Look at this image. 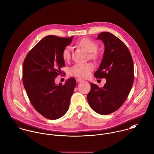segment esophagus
Returning a JSON list of instances; mask_svg holds the SVG:
<instances>
[{
	"label": "esophagus",
	"mask_w": 154,
	"mask_h": 154,
	"mask_svg": "<svg viewBox=\"0 0 154 154\" xmlns=\"http://www.w3.org/2000/svg\"><path fill=\"white\" fill-rule=\"evenodd\" d=\"M76 81H77V82L80 83V82H83V80H82V79H80V78H78V79H76Z\"/></svg>",
	"instance_id": "1"
}]
</instances>
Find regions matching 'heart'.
I'll return each instance as SVG.
<instances>
[{"label": "heart", "mask_w": 154, "mask_h": 154, "mask_svg": "<svg viewBox=\"0 0 154 154\" xmlns=\"http://www.w3.org/2000/svg\"><path fill=\"white\" fill-rule=\"evenodd\" d=\"M78 45L89 52V57L91 59L96 60L99 58L96 51L97 49V43L92 40L88 38H83L77 43ZM62 57L65 61H69L71 58V48L66 46L62 52ZM94 69L92 63H77L73 65L69 69V74L71 75L79 77L80 78H87Z\"/></svg>", "instance_id": "obj_1"}]
</instances>
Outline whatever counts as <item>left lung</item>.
<instances>
[{"mask_svg":"<svg viewBox=\"0 0 154 154\" xmlns=\"http://www.w3.org/2000/svg\"><path fill=\"white\" fill-rule=\"evenodd\" d=\"M97 39L103 41V59L94 76L106 79L103 88L91 83L88 101L93 109L101 115L112 113L127 99L134 82V65L131 54L123 42L109 32H102Z\"/></svg>","mask_w":154,"mask_h":154,"instance_id":"8db88e82","label":"left lung"}]
</instances>
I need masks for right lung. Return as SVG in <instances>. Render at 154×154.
<instances>
[{"mask_svg":"<svg viewBox=\"0 0 154 154\" xmlns=\"http://www.w3.org/2000/svg\"><path fill=\"white\" fill-rule=\"evenodd\" d=\"M72 38L54 35L45 37L31 49L23 63V82L31 105L49 120L58 119L66 112L76 86L73 77L63 85L55 83V78L62 73L61 68L65 66L62 52Z\"/></svg>","mask_w":154,"mask_h":154,"instance_id":"add662e5","label":"right lung"}]
</instances>
